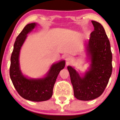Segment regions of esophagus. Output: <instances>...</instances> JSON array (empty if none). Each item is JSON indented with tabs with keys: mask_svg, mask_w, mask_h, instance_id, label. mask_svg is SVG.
Masks as SVG:
<instances>
[{
	"mask_svg": "<svg viewBox=\"0 0 120 120\" xmlns=\"http://www.w3.org/2000/svg\"><path fill=\"white\" fill-rule=\"evenodd\" d=\"M71 56H67V58H66V61H67V62H70V61L71 60Z\"/></svg>",
	"mask_w": 120,
	"mask_h": 120,
	"instance_id": "obj_1",
	"label": "esophagus"
}]
</instances>
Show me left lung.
<instances>
[{
  "label": "left lung",
  "instance_id": "1",
  "mask_svg": "<svg viewBox=\"0 0 120 120\" xmlns=\"http://www.w3.org/2000/svg\"><path fill=\"white\" fill-rule=\"evenodd\" d=\"M94 30L90 33L86 50L91 64L83 76L71 67L67 69L70 74L74 95L76 99L89 101L103 93L112 72V53L109 40L101 24L92 21Z\"/></svg>",
  "mask_w": 120,
  "mask_h": 120
}]
</instances>
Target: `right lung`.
<instances>
[{
    "instance_id": "1",
    "label": "right lung",
    "mask_w": 120,
    "mask_h": 120,
    "mask_svg": "<svg viewBox=\"0 0 120 120\" xmlns=\"http://www.w3.org/2000/svg\"><path fill=\"white\" fill-rule=\"evenodd\" d=\"M35 26V23L27 24L16 39L11 57L10 75L14 88L21 97L30 101L40 102L46 101L52 97L54 83L60 71L65 67V61L53 64L44 78L28 79L23 75L19 67V53L27 34Z\"/></svg>"
}]
</instances>
